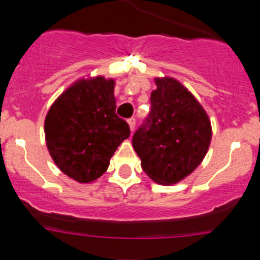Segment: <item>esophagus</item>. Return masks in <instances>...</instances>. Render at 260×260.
Returning a JSON list of instances; mask_svg holds the SVG:
<instances>
[{"instance_id":"1","label":"esophagus","mask_w":260,"mask_h":260,"mask_svg":"<svg viewBox=\"0 0 260 260\" xmlns=\"http://www.w3.org/2000/svg\"><path fill=\"white\" fill-rule=\"evenodd\" d=\"M128 125H129L131 132L133 133V131H135V127H136V119H135V118H131V119H128Z\"/></svg>"}]
</instances>
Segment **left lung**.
Returning <instances> with one entry per match:
<instances>
[{
    "mask_svg": "<svg viewBox=\"0 0 260 260\" xmlns=\"http://www.w3.org/2000/svg\"><path fill=\"white\" fill-rule=\"evenodd\" d=\"M147 123L136 131L132 145L147 176L174 185L192 174L210 147L211 122L186 86L171 77L154 78Z\"/></svg>",
    "mask_w": 260,
    "mask_h": 260,
    "instance_id": "obj_1",
    "label": "left lung"
}]
</instances>
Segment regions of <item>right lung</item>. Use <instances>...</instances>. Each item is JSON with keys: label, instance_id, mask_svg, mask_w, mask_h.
<instances>
[{"label": "right lung", "instance_id": "1", "mask_svg": "<svg viewBox=\"0 0 260 260\" xmlns=\"http://www.w3.org/2000/svg\"><path fill=\"white\" fill-rule=\"evenodd\" d=\"M114 79L80 78L51 104L44 123L46 147L60 171L80 183L107 171L118 146L129 137L115 114Z\"/></svg>", "mask_w": 260, "mask_h": 260}]
</instances>
